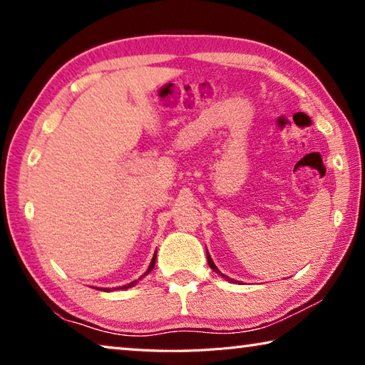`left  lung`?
Masks as SVG:
<instances>
[{
    "instance_id": "obj_1",
    "label": "left lung",
    "mask_w": 365,
    "mask_h": 365,
    "mask_svg": "<svg viewBox=\"0 0 365 365\" xmlns=\"http://www.w3.org/2000/svg\"><path fill=\"white\" fill-rule=\"evenodd\" d=\"M207 264H209V267H211V269H212L214 272H217V274H219V275H222V277H225L224 274H220V270H219L217 267H215V264L212 262V259H211V256H209V252H207ZM225 279H227V280H230V279H228V277H225ZM230 282H232V280H230Z\"/></svg>"
}]
</instances>
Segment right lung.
Masks as SVG:
<instances>
[{
	"instance_id": "add662e5",
	"label": "right lung",
	"mask_w": 365,
	"mask_h": 365,
	"mask_svg": "<svg viewBox=\"0 0 365 365\" xmlns=\"http://www.w3.org/2000/svg\"><path fill=\"white\" fill-rule=\"evenodd\" d=\"M154 264H156V255H154V257H153V261H151V264H150V267H148V270L145 272V275H148V274H150V272L153 270V267H154ZM143 275V277H145ZM138 280H141V277H140V279ZM138 280H135V282H132V283H128V285H123L122 287V289H125V288H130V287H133L135 285V283H137ZM104 292H109V288H104Z\"/></svg>"
}]
</instances>
